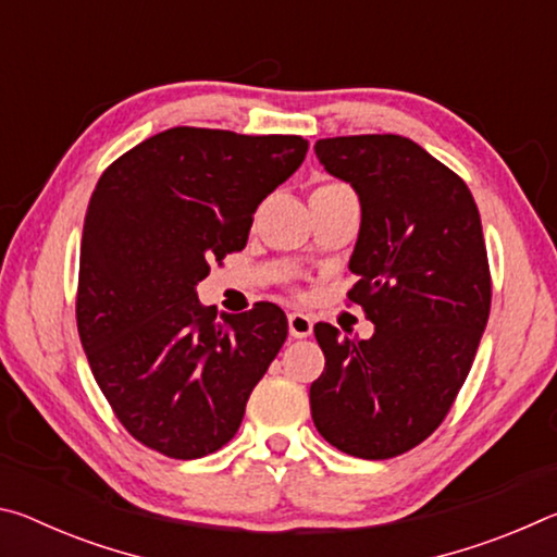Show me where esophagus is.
I'll list each match as a JSON object with an SVG mask.
<instances>
[{
    "label": "esophagus",
    "mask_w": 557,
    "mask_h": 557,
    "mask_svg": "<svg viewBox=\"0 0 557 557\" xmlns=\"http://www.w3.org/2000/svg\"><path fill=\"white\" fill-rule=\"evenodd\" d=\"M287 326H289V336L307 338L309 334H312V329H314V319L309 317V314H305V312H289Z\"/></svg>",
    "instance_id": "obj_1"
}]
</instances>
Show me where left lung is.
I'll return each instance as SVG.
<instances>
[{
	"instance_id": "8db88e82",
	"label": "left lung",
	"mask_w": 557,
	"mask_h": 557,
	"mask_svg": "<svg viewBox=\"0 0 557 557\" xmlns=\"http://www.w3.org/2000/svg\"><path fill=\"white\" fill-rule=\"evenodd\" d=\"M314 152L361 203L348 299L373 336L314 326L326 366L312 420L346 455L388 459L440 428L476 356L492 307L482 219L467 184L408 137H332Z\"/></svg>"
}]
</instances>
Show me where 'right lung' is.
Returning a JSON list of instances; mask_svg holds the SVG:
<instances>
[{"mask_svg": "<svg viewBox=\"0 0 557 557\" xmlns=\"http://www.w3.org/2000/svg\"><path fill=\"white\" fill-rule=\"evenodd\" d=\"M297 135L172 127L112 162L90 196L81 243L78 334L117 420L174 459L221 449L287 338L260 301L201 307L211 262L248 243L252 213L305 162Z\"/></svg>", "mask_w": 557, "mask_h": 557, "instance_id": "1", "label": "right lung"}]
</instances>
